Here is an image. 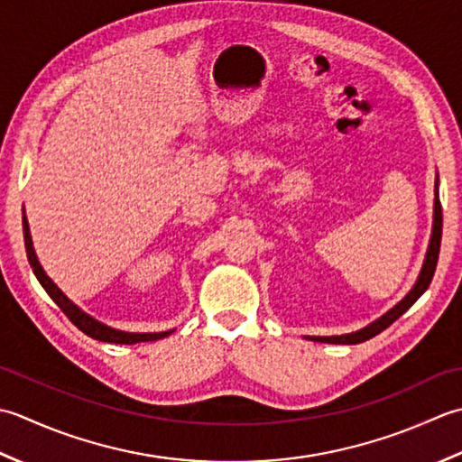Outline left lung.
Segmentation results:
<instances>
[{
    "label": "left lung",
    "instance_id": "obj_1",
    "mask_svg": "<svg viewBox=\"0 0 462 462\" xmlns=\"http://www.w3.org/2000/svg\"><path fill=\"white\" fill-rule=\"evenodd\" d=\"M435 187H439V185H435ZM440 237H442V207H440V199H439V191H435V223H432V235H430L429 251H427V257H425V265H422L420 275L417 279L415 287L411 289V293L404 297L399 305H394L389 310V313H384L381 319H376V321L371 323L369 327L361 328V331L341 335V337H310V341L335 343V345H356V343L369 341V338H373L374 335H379L381 331H384V328L391 327L404 313V310H407L429 289L432 275H435V269H437L439 251H440Z\"/></svg>",
    "mask_w": 462,
    "mask_h": 462
}]
</instances>
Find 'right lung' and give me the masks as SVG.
<instances>
[{
  "instance_id": "add662e5",
  "label": "right lung",
  "mask_w": 462,
  "mask_h": 462,
  "mask_svg": "<svg viewBox=\"0 0 462 462\" xmlns=\"http://www.w3.org/2000/svg\"><path fill=\"white\" fill-rule=\"evenodd\" d=\"M23 239H25V251H27V259H30V265L35 273L37 281H40L42 287L47 291V295H50L55 305H58L65 317L69 319V321L79 328V331L86 333L91 338H97V341L103 343H117V345H134V343H143V341H157V338H163L167 335H171L173 331H165V333H125V331H117V328H111L107 325H103L96 319L89 317L88 313H83L78 307H75L71 300L65 297L61 291L58 289V285L53 283V281L45 275V271L42 269L40 261L35 257V251H33V243H32V235H30V225H27V219L23 215Z\"/></svg>"
}]
</instances>
